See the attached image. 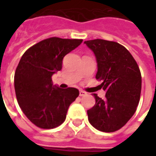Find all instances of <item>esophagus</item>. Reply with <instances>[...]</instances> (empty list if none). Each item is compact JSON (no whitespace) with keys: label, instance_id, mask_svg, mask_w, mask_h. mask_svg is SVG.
<instances>
[{"label":"esophagus","instance_id":"obj_1","mask_svg":"<svg viewBox=\"0 0 156 156\" xmlns=\"http://www.w3.org/2000/svg\"><path fill=\"white\" fill-rule=\"evenodd\" d=\"M86 94H87V93H86V92H84L83 90H79V96L83 97V96H85Z\"/></svg>","mask_w":156,"mask_h":156}]
</instances>
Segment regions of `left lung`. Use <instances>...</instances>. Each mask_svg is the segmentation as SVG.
Instances as JSON below:
<instances>
[{
	"label": "left lung",
	"mask_w": 156,
	"mask_h": 156,
	"mask_svg": "<svg viewBox=\"0 0 156 156\" xmlns=\"http://www.w3.org/2000/svg\"><path fill=\"white\" fill-rule=\"evenodd\" d=\"M84 43L96 56V79L102 81L106 92L105 99L94 94L96 103L87 111L88 121L98 130L115 132L124 126L137 109L140 70L130 52L116 41L95 39Z\"/></svg>",
	"instance_id": "8db88e82"
}]
</instances>
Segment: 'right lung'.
Instances as JSON below:
<instances>
[{"label":"right lung","mask_w":156,"mask_h":156,"mask_svg":"<svg viewBox=\"0 0 156 156\" xmlns=\"http://www.w3.org/2000/svg\"><path fill=\"white\" fill-rule=\"evenodd\" d=\"M82 41L53 37L36 43L22 55L14 76L16 96L22 112L36 126L53 129L61 125L79 95L75 88H54L51 76L61 70L63 58Z\"/></svg>","instance_id":"obj_1"}]
</instances>
